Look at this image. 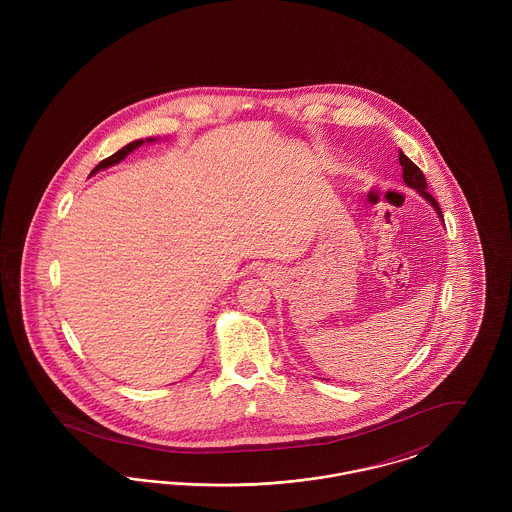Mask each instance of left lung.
I'll return each mask as SVG.
<instances>
[{"label": "left lung", "instance_id": "1", "mask_svg": "<svg viewBox=\"0 0 512 512\" xmlns=\"http://www.w3.org/2000/svg\"><path fill=\"white\" fill-rule=\"evenodd\" d=\"M399 165L403 167V180H405V184H407L409 188H414L418 194L422 195V197L436 209V213H438L439 219H441V209H439L436 197L426 192V190H428V184H426L424 174H422V171L414 165L413 161H411L403 151H399Z\"/></svg>", "mask_w": 512, "mask_h": 512}]
</instances>
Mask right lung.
Here are the masks:
<instances>
[{
    "mask_svg": "<svg viewBox=\"0 0 512 512\" xmlns=\"http://www.w3.org/2000/svg\"><path fill=\"white\" fill-rule=\"evenodd\" d=\"M144 142H155L153 138H146V140H134V142H130L128 146L122 147L119 149L117 153H113L111 157H107V159H103L99 165H96V169L92 171V174H96L98 171H103V169H107V167H113V165H117V163H121L122 159L128 155V153H132L136 147L142 146Z\"/></svg>",
    "mask_w": 512,
    "mask_h": 512,
    "instance_id": "obj_1",
    "label": "right lung"
}]
</instances>
